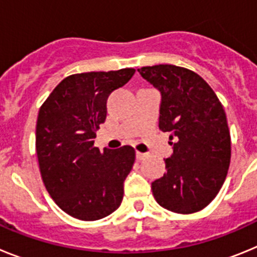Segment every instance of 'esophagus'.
Wrapping results in <instances>:
<instances>
[{"mask_svg": "<svg viewBox=\"0 0 257 257\" xmlns=\"http://www.w3.org/2000/svg\"><path fill=\"white\" fill-rule=\"evenodd\" d=\"M145 157H147V154L145 153H142V152H136V160L142 161V160H144Z\"/></svg>", "mask_w": 257, "mask_h": 257, "instance_id": "esophagus-1", "label": "esophagus"}]
</instances>
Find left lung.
I'll return each mask as SVG.
<instances>
[{"instance_id":"left-lung-1","label":"left lung","mask_w":257,"mask_h":257,"mask_svg":"<svg viewBox=\"0 0 257 257\" xmlns=\"http://www.w3.org/2000/svg\"><path fill=\"white\" fill-rule=\"evenodd\" d=\"M138 72L160 91V130L175 140L166 174L152 183L154 198L172 212H197L216 197L228 174L230 134L224 108L192 70L160 64Z\"/></svg>"}]
</instances>
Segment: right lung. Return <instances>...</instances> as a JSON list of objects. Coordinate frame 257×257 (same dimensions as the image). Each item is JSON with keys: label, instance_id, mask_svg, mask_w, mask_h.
I'll use <instances>...</instances> for the list:
<instances>
[{"label": "right lung", "instance_id": "1", "mask_svg": "<svg viewBox=\"0 0 257 257\" xmlns=\"http://www.w3.org/2000/svg\"><path fill=\"white\" fill-rule=\"evenodd\" d=\"M134 74L133 68L72 74L40 108L36 151L41 176L56 205L76 219H103L121 205L135 149L124 145L100 152L94 139L105 122L109 94Z\"/></svg>", "mask_w": 257, "mask_h": 257}]
</instances>
